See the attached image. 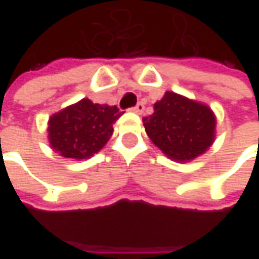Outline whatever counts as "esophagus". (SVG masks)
I'll return each mask as SVG.
<instances>
[{"mask_svg": "<svg viewBox=\"0 0 259 259\" xmlns=\"http://www.w3.org/2000/svg\"><path fill=\"white\" fill-rule=\"evenodd\" d=\"M144 109H145V106L143 102H138V104L135 105L134 108H131V111L135 112V114H143V112H144Z\"/></svg>", "mask_w": 259, "mask_h": 259, "instance_id": "obj_1", "label": "esophagus"}]
</instances>
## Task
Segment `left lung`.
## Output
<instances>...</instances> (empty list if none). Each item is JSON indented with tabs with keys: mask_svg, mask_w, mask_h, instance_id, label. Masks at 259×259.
<instances>
[{
	"mask_svg": "<svg viewBox=\"0 0 259 259\" xmlns=\"http://www.w3.org/2000/svg\"><path fill=\"white\" fill-rule=\"evenodd\" d=\"M143 122L150 140L177 161L193 160L213 143L216 121L210 108L174 92H165Z\"/></svg>",
	"mask_w": 259,
	"mask_h": 259,
	"instance_id": "8db88e82",
	"label": "left lung"
}]
</instances>
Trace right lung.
I'll use <instances>...</instances> for the list:
<instances>
[{
  "instance_id": "right-lung-1",
  "label": "right lung",
  "mask_w": 259,
  "mask_h": 259,
  "mask_svg": "<svg viewBox=\"0 0 259 259\" xmlns=\"http://www.w3.org/2000/svg\"><path fill=\"white\" fill-rule=\"evenodd\" d=\"M121 115L116 106L82 99L52 115L49 119L50 145L66 158H88L108 143L114 133L112 124Z\"/></svg>"
}]
</instances>
